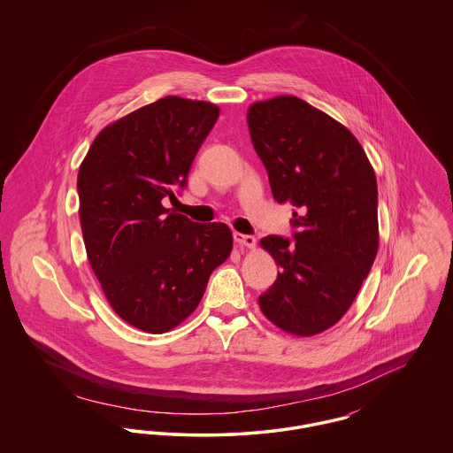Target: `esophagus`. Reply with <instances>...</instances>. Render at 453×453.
<instances>
[{
    "label": "esophagus",
    "instance_id": "esophagus-1",
    "mask_svg": "<svg viewBox=\"0 0 453 453\" xmlns=\"http://www.w3.org/2000/svg\"><path fill=\"white\" fill-rule=\"evenodd\" d=\"M234 239H236V242L239 246H244V248H255V246H257V237L251 236V234L234 233Z\"/></svg>",
    "mask_w": 453,
    "mask_h": 453
}]
</instances>
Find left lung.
<instances>
[{
  "mask_svg": "<svg viewBox=\"0 0 453 453\" xmlns=\"http://www.w3.org/2000/svg\"><path fill=\"white\" fill-rule=\"evenodd\" d=\"M248 127L273 198L294 205L295 241L259 242L280 266L259 307L283 331L312 336L343 318L377 257L375 173L349 130L297 96L251 105Z\"/></svg>",
  "mask_w": 453,
  "mask_h": 453,
  "instance_id": "left-lung-1",
  "label": "left lung"
}]
</instances>
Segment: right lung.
<instances>
[{
  "label": "right lung",
  "instance_id": "obj_1",
  "mask_svg": "<svg viewBox=\"0 0 453 453\" xmlns=\"http://www.w3.org/2000/svg\"><path fill=\"white\" fill-rule=\"evenodd\" d=\"M217 117L212 104L165 96L102 130L80 166L89 265L113 311L142 331L165 333L187 319L231 255L226 224L194 222L163 205L187 187Z\"/></svg>",
  "mask_w": 453,
  "mask_h": 453
}]
</instances>
